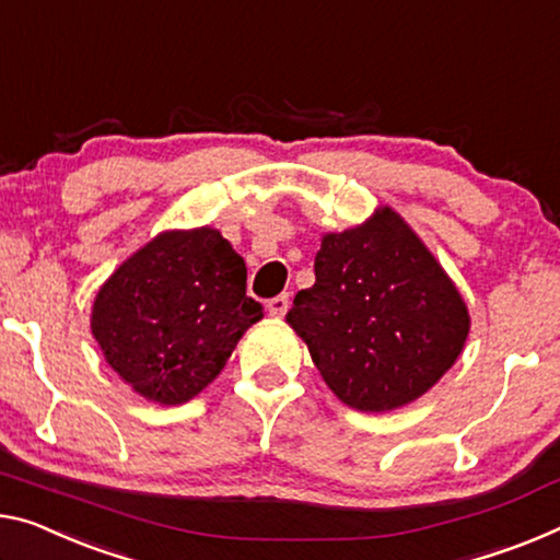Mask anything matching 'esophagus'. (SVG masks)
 <instances>
[{
  "label": "esophagus",
  "instance_id": "esophagus-1",
  "mask_svg": "<svg viewBox=\"0 0 560 560\" xmlns=\"http://www.w3.org/2000/svg\"><path fill=\"white\" fill-rule=\"evenodd\" d=\"M290 307V298L288 295H275L268 300V313L275 315V317H282L288 313Z\"/></svg>",
  "mask_w": 560,
  "mask_h": 560
}]
</instances>
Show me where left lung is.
I'll return each mask as SVG.
<instances>
[{"mask_svg": "<svg viewBox=\"0 0 560 560\" xmlns=\"http://www.w3.org/2000/svg\"><path fill=\"white\" fill-rule=\"evenodd\" d=\"M288 323L330 390L365 412L433 388L470 328L460 292L390 208L323 237L315 285L298 292Z\"/></svg>", "mask_w": 560, "mask_h": 560, "instance_id": "obj_1", "label": "left lung"}]
</instances>
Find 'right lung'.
<instances>
[{
    "mask_svg": "<svg viewBox=\"0 0 560 560\" xmlns=\"http://www.w3.org/2000/svg\"><path fill=\"white\" fill-rule=\"evenodd\" d=\"M245 282V260L218 230L162 232L102 285L92 335L137 393L179 406L220 375L262 317Z\"/></svg>",
    "mask_w": 560,
    "mask_h": 560,
    "instance_id": "obj_1",
    "label": "right lung"
}]
</instances>
